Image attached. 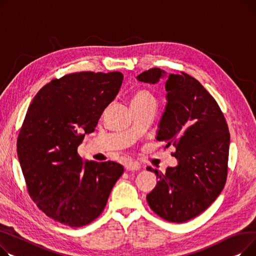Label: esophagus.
<instances>
[{
	"mask_svg": "<svg viewBox=\"0 0 256 256\" xmlns=\"http://www.w3.org/2000/svg\"><path fill=\"white\" fill-rule=\"evenodd\" d=\"M125 170H127V172H133V170H140V164L138 163V162H134V161H127L126 163H125Z\"/></svg>",
	"mask_w": 256,
	"mask_h": 256,
	"instance_id": "obj_1",
	"label": "esophagus"
}]
</instances>
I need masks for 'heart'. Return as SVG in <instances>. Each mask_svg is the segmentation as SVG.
<instances>
[{"label":"heart","instance_id":"1","mask_svg":"<svg viewBox=\"0 0 256 256\" xmlns=\"http://www.w3.org/2000/svg\"><path fill=\"white\" fill-rule=\"evenodd\" d=\"M150 102H156L153 93L148 88H138L131 96V106L138 108Z\"/></svg>","mask_w":256,"mask_h":256}]
</instances>
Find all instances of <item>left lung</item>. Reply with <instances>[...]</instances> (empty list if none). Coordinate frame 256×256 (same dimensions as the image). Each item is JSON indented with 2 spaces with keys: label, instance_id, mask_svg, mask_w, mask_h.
<instances>
[{
  "label": "left lung",
  "instance_id": "left-lung-1",
  "mask_svg": "<svg viewBox=\"0 0 256 256\" xmlns=\"http://www.w3.org/2000/svg\"><path fill=\"white\" fill-rule=\"evenodd\" d=\"M165 72L151 68L138 80L156 84ZM168 104L157 140L176 146L178 163L156 174V187L146 195L153 211L170 222L183 223L211 206L226 183L230 135L218 103L191 75L170 74L165 84Z\"/></svg>",
  "mask_w": 256,
  "mask_h": 256
}]
</instances>
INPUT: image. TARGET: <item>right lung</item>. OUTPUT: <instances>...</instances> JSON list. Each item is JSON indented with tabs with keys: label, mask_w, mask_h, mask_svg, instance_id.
Returning a JSON list of instances; mask_svg holds the SVG:
<instances>
[{
	"label": "right lung",
	"mask_w": 256,
	"mask_h": 256,
	"mask_svg": "<svg viewBox=\"0 0 256 256\" xmlns=\"http://www.w3.org/2000/svg\"><path fill=\"white\" fill-rule=\"evenodd\" d=\"M121 72L82 71L52 80L30 104L18 156L30 198L52 219L82 228L98 218L124 172L114 161L82 164L78 148L122 86Z\"/></svg>",
	"instance_id": "add662e5"
}]
</instances>
